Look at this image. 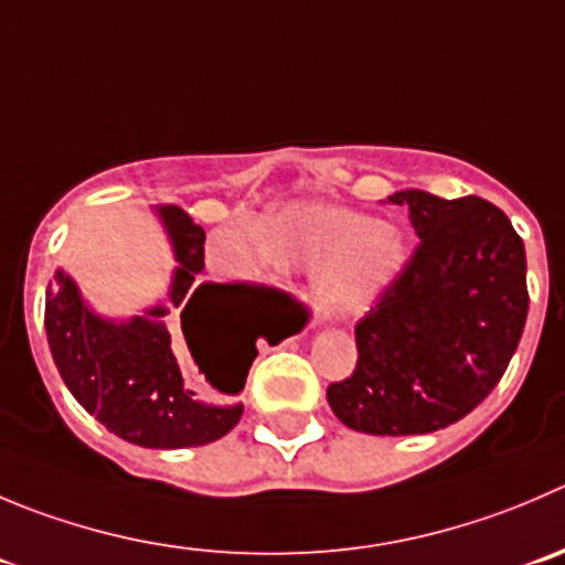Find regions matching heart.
<instances>
[{"instance_id":"heart-1","label":"heart","mask_w":565,"mask_h":565,"mask_svg":"<svg viewBox=\"0 0 565 565\" xmlns=\"http://www.w3.org/2000/svg\"><path fill=\"white\" fill-rule=\"evenodd\" d=\"M271 266L313 277V294L330 316H358L377 305L402 277L405 235L388 222L327 202H294L266 213L252 230ZM255 246L238 233H218L216 249L235 268L255 260Z\"/></svg>"}]
</instances>
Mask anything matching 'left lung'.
<instances>
[{"label":"left lung","instance_id":"obj_1","mask_svg":"<svg viewBox=\"0 0 565 565\" xmlns=\"http://www.w3.org/2000/svg\"><path fill=\"white\" fill-rule=\"evenodd\" d=\"M418 241L354 327L358 366L327 402L349 429L424 435L469 416L502 380L527 321L524 241L480 196L396 191Z\"/></svg>","mask_w":565,"mask_h":565}]
</instances>
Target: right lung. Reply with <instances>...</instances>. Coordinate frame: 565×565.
<instances>
[{
    "mask_svg": "<svg viewBox=\"0 0 565 565\" xmlns=\"http://www.w3.org/2000/svg\"><path fill=\"white\" fill-rule=\"evenodd\" d=\"M180 266L169 305L113 321L85 305L77 282L57 268L46 288V341L74 399L118 438L147 449L205 447L238 424L260 341L299 330L294 299L252 282H199L205 230L182 207H154ZM188 345L202 379L181 366Z\"/></svg>",
    "mask_w": 565,
    "mask_h": 565,
    "instance_id": "right-lung-1",
    "label": "right lung"
}]
</instances>
